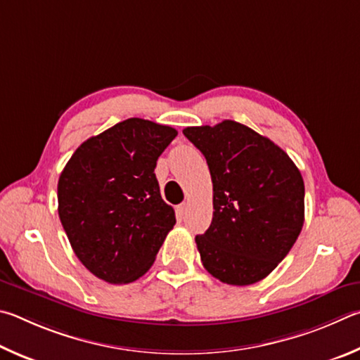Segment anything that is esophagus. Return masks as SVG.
Returning <instances> with one entry per match:
<instances>
[{"mask_svg":"<svg viewBox=\"0 0 360 360\" xmlns=\"http://www.w3.org/2000/svg\"><path fill=\"white\" fill-rule=\"evenodd\" d=\"M188 207H190V205H188L186 202L176 205V213H179V215H185V213L188 212Z\"/></svg>","mask_w":360,"mask_h":360,"instance_id":"obj_1","label":"esophagus"}]
</instances>
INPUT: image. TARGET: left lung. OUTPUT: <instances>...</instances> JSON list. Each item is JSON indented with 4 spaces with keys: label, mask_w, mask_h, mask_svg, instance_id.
Listing matches in <instances>:
<instances>
[{
    "label": "left lung",
    "mask_w": 360,
    "mask_h": 360,
    "mask_svg": "<svg viewBox=\"0 0 360 360\" xmlns=\"http://www.w3.org/2000/svg\"><path fill=\"white\" fill-rule=\"evenodd\" d=\"M209 164L213 184L210 228L196 236L207 272L247 286L285 259L305 218L300 170L278 145L248 126L224 120L184 129Z\"/></svg>",
    "instance_id": "obj_1"
}]
</instances>
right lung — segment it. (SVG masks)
Instances as JSON below:
<instances>
[{
  "label": "right lung",
  "instance_id": "obj_1",
  "mask_svg": "<svg viewBox=\"0 0 360 360\" xmlns=\"http://www.w3.org/2000/svg\"><path fill=\"white\" fill-rule=\"evenodd\" d=\"M176 131L128 118L85 141L58 180V215L79 261L112 285L153 266L175 212L164 202L156 161Z\"/></svg>",
  "mask_w": 360,
  "mask_h": 360
}]
</instances>
